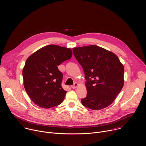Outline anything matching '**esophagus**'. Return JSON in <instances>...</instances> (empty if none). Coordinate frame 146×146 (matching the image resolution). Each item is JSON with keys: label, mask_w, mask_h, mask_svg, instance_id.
Instances as JSON below:
<instances>
[{"label": "esophagus", "mask_w": 146, "mask_h": 146, "mask_svg": "<svg viewBox=\"0 0 146 146\" xmlns=\"http://www.w3.org/2000/svg\"><path fill=\"white\" fill-rule=\"evenodd\" d=\"M78 86V84H77V82H75L74 84V85L72 86H71V87H72L73 89H75V88H77Z\"/></svg>", "instance_id": "34e87169"}]
</instances>
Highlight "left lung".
Returning a JSON list of instances; mask_svg holds the SVG:
<instances>
[{
	"mask_svg": "<svg viewBox=\"0 0 146 146\" xmlns=\"http://www.w3.org/2000/svg\"><path fill=\"white\" fill-rule=\"evenodd\" d=\"M73 51L86 80L87 94L81 100L82 105L94 110L107 108L123 86V65L115 54L95 45L75 47Z\"/></svg>",
	"mask_w": 146,
	"mask_h": 146,
	"instance_id": "obj_1",
	"label": "left lung"
}]
</instances>
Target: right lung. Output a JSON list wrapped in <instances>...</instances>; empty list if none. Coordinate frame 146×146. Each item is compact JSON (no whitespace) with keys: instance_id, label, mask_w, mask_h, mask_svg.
<instances>
[{"instance_id":"add662e5","label":"right lung","mask_w":146,"mask_h":146,"mask_svg":"<svg viewBox=\"0 0 146 146\" xmlns=\"http://www.w3.org/2000/svg\"><path fill=\"white\" fill-rule=\"evenodd\" d=\"M72 56L71 49L51 44L28 58L23 70L24 86L36 105L48 109L64 100L67 91L61 86L63 74L58 66Z\"/></svg>"}]
</instances>
